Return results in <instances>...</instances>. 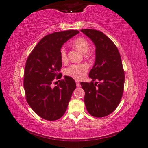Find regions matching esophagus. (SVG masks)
<instances>
[{
    "instance_id": "esophagus-1",
    "label": "esophagus",
    "mask_w": 148,
    "mask_h": 148,
    "mask_svg": "<svg viewBox=\"0 0 148 148\" xmlns=\"http://www.w3.org/2000/svg\"><path fill=\"white\" fill-rule=\"evenodd\" d=\"M75 83H76V85H77V87H78V88H79V87H81V84H80V82H79V81H75Z\"/></svg>"
}]
</instances>
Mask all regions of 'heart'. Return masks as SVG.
I'll return each instance as SVG.
<instances>
[{
  "label": "heart",
  "instance_id": "obj_1",
  "mask_svg": "<svg viewBox=\"0 0 148 148\" xmlns=\"http://www.w3.org/2000/svg\"><path fill=\"white\" fill-rule=\"evenodd\" d=\"M73 47L82 53H86L90 48V45L88 41L84 38H77L73 42ZM60 58L62 62L67 61V51L64 47L60 49ZM88 70V66L86 64H73L67 68L65 73L69 76L72 77L75 79H81L83 78Z\"/></svg>",
  "mask_w": 148,
  "mask_h": 148
}]
</instances>
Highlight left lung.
<instances>
[{
	"label": "left lung",
	"instance_id": "obj_1",
	"mask_svg": "<svg viewBox=\"0 0 148 148\" xmlns=\"http://www.w3.org/2000/svg\"><path fill=\"white\" fill-rule=\"evenodd\" d=\"M81 32L93 42L95 62L89 73L92 81L81 82L85 92L84 103L88 113L95 117H103L115 110L121 102L125 74L117 47L104 33L95 29ZM95 80L100 81L99 84Z\"/></svg>",
	"mask_w": 148,
	"mask_h": 148
}]
</instances>
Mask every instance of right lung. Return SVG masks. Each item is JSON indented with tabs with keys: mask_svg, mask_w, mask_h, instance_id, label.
Returning <instances> with one entry per match:
<instances>
[{
	"mask_svg": "<svg viewBox=\"0 0 148 148\" xmlns=\"http://www.w3.org/2000/svg\"><path fill=\"white\" fill-rule=\"evenodd\" d=\"M78 33L77 30H67L44 36L26 60L23 84L26 101L38 115L47 121H56L64 115L76 88L73 79L66 75L55 87L51 83L56 77H62L61 48Z\"/></svg>",
	"mask_w": 148,
	"mask_h": 148,
	"instance_id": "obj_1",
	"label": "right lung"
}]
</instances>
